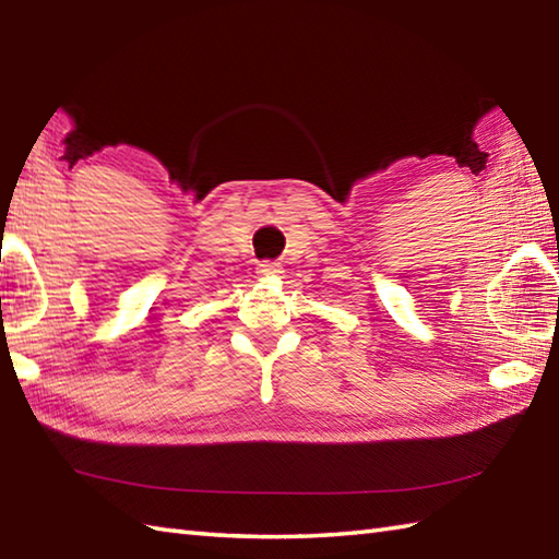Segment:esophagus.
<instances>
[{"label":"esophagus","mask_w":559,"mask_h":559,"mask_svg":"<svg viewBox=\"0 0 559 559\" xmlns=\"http://www.w3.org/2000/svg\"><path fill=\"white\" fill-rule=\"evenodd\" d=\"M280 272H282L280 263H270V260H265V263H258V275L260 277H277Z\"/></svg>","instance_id":"34e87169"}]
</instances>
